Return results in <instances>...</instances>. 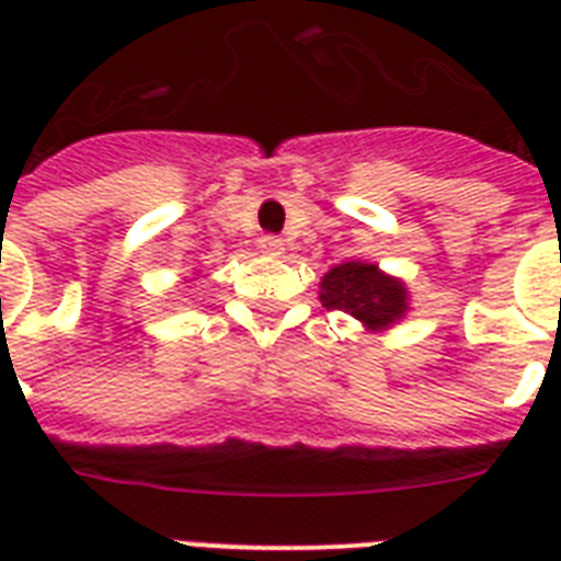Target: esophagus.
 Listing matches in <instances>:
<instances>
[{
    "instance_id": "1",
    "label": "esophagus",
    "mask_w": 561,
    "mask_h": 561,
    "mask_svg": "<svg viewBox=\"0 0 561 561\" xmlns=\"http://www.w3.org/2000/svg\"><path fill=\"white\" fill-rule=\"evenodd\" d=\"M259 250H262L264 255H273V259H276V255L285 253V241L276 236H264L262 241H259Z\"/></svg>"
}]
</instances>
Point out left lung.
Returning a JSON list of instances; mask_svg holds the SVG:
<instances>
[{
	"instance_id": "1",
	"label": "left lung",
	"mask_w": 561,
	"mask_h": 561,
	"mask_svg": "<svg viewBox=\"0 0 561 561\" xmlns=\"http://www.w3.org/2000/svg\"><path fill=\"white\" fill-rule=\"evenodd\" d=\"M320 302L355 317L367 332H387L408 317L410 290L378 264L352 259L334 264L320 279Z\"/></svg>"
}]
</instances>
